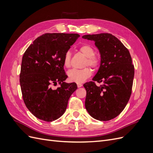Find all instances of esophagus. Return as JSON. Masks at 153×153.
Here are the masks:
<instances>
[{"instance_id":"esophagus-1","label":"esophagus","mask_w":153,"mask_h":153,"mask_svg":"<svg viewBox=\"0 0 153 153\" xmlns=\"http://www.w3.org/2000/svg\"><path fill=\"white\" fill-rule=\"evenodd\" d=\"M83 85L82 84H80V83H77V87L79 88V87H81Z\"/></svg>"}]
</instances>
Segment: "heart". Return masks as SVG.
<instances>
[{
    "label": "heart",
    "mask_w": 153,
    "mask_h": 153,
    "mask_svg": "<svg viewBox=\"0 0 153 153\" xmlns=\"http://www.w3.org/2000/svg\"><path fill=\"white\" fill-rule=\"evenodd\" d=\"M79 52L86 57L84 61V66H89L92 68L96 69L100 64V59L95 54V50L94 47L90 44H82L79 47ZM71 53L69 51L64 54L63 57L64 66L69 68L71 66ZM92 75V71L89 68H85L83 69H72L68 72V78L70 81L82 83L84 82Z\"/></svg>",
    "instance_id": "1"
}]
</instances>
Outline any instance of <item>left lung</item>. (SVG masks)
Here are the masks:
<instances>
[{"instance_id":"left-lung-1","label":"left lung","mask_w":153,"mask_h":153,"mask_svg":"<svg viewBox=\"0 0 153 153\" xmlns=\"http://www.w3.org/2000/svg\"><path fill=\"white\" fill-rule=\"evenodd\" d=\"M94 41L101 55V64L92 80L84 84L85 108L91 116L107 121L121 113L130 98L135 69L128 48L109 33L84 35ZM103 82L97 86L94 82Z\"/></svg>"}]
</instances>
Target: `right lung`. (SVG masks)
<instances>
[{"mask_svg": "<svg viewBox=\"0 0 153 153\" xmlns=\"http://www.w3.org/2000/svg\"><path fill=\"white\" fill-rule=\"evenodd\" d=\"M78 34L46 33L38 37L22 57L20 83L23 100L34 116L55 121L65 112L68 100L77 89L66 83L63 57L79 38ZM58 82L61 87L53 90Z\"/></svg>", "mask_w": 153, "mask_h": 153, "instance_id": "add662e5", "label": "right lung"}]
</instances>
